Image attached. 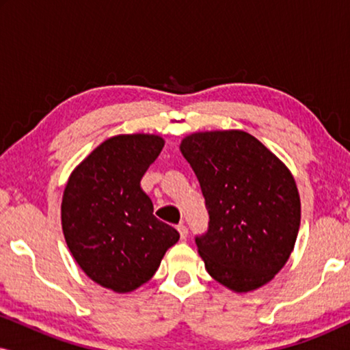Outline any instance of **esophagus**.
<instances>
[{
  "mask_svg": "<svg viewBox=\"0 0 350 350\" xmlns=\"http://www.w3.org/2000/svg\"><path fill=\"white\" fill-rule=\"evenodd\" d=\"M176 229H178V232H180V237H181V239H186V237H188V228H186V224H185V223H180L178 226H176Z\"/></svg>",
  "mask_w": 350,
  "mask_h": 350,
  "instance_id": "obj_1",
  "label": "esophagus"
}]
</instances>
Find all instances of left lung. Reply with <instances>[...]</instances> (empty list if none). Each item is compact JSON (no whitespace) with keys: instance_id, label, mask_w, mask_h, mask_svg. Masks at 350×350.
Segmentation results:
<instances>
[{"instance_id":"8db88e82","label":"left lung","mask_w":350,"mask_h":350,"mask_svg":"<svg viewBox=\"0 0 350 350\" xmlns=\"http://www.w3.org/2000/svg\"><path fill=\"white\" fill-rule=\"evenodd\" d=\"M198 176L208 228L196 236L208 274L228 288L250 291L279 272L301 221L288 169L250 133H193L181 142Z\"/></svg>"}]
</instances>
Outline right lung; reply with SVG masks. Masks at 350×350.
<instances>
[{"mask_svg": "<svg viewBox=\"0 0 350 350\" xmlns=\"http://www.w3.org/2000/svg\"><path fill=\"white\" fill-rule=\"evenodd\" d=\"M164 148L157 135H118L95 148L71 174L62 228L85 274L118 293L151 279L178 242L175 228L152 215L140 181Z\"/></svg>", "mask_w": 350, "mask_h": 350, "instance_id": "add662e5", "label": "right lung"}]
</instances>
